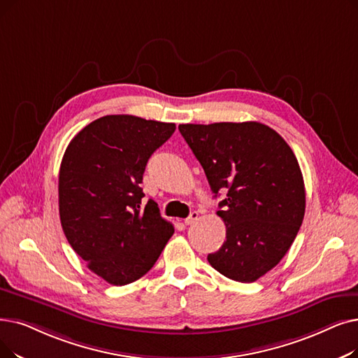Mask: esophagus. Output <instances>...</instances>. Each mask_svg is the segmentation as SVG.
<instances>
[{"instance_id": "esophagus-1", "label": "esophagus", "mask_w": 358, "mask_h": 358, "mask_svg": "<svg viewBox=\"0 0 358 358\" xmlns=\"http://www.w3.org/2000/svg\"><path fill=\"white\" fill-rule=\"evenodd\" d=\"M197 220H199V212L194 210V212H192L187 217H185L184 224H185V225H192V224H194Z\"/></svg>"}]
</instances>
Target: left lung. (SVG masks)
<instances>
[{
	"label": "left lung",
	"instance_id": "1",
	"mask_svg": "<svg viewBox=\"0 0 358 358\" xmlns=\"http://www.w3.org/2000/svg\"><path fill=\"white\" fill-rule=\"evenodd\" d=\"M203 166L227 241L210 266L238 282H255L289 250L306 210L303 174L294 152L275 130L256 121L180 124Z\"/></svg>",
	"mask_w": 358,
	"mask_h": 358
}]
</instances>
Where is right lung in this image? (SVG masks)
Wrapping results in <instances>:
<instances>
[{
	"label": "right lung",
	"instance_id": "obj_1",
	"mask_svg": "<svg viewBox=\"0 0 358 358\" xmlns=\"http://www.w3.org/2000/svg\"><path fill=\"white\" fill-rule=\"evenodd\" d=\"M174 131V122L105 115L66 149L58 177L61 227L73 250L108 284L142 278L174 234L153 200L141 206L146 164Z\"/></svg>",
	"mask_w": 358,
	"mask_h": 358
}]
</instances>
